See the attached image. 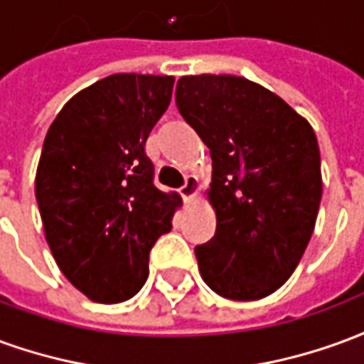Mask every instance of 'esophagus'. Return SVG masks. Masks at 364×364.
<instances>
[{
	"label": "esophagus",
	"instance_id": "esophagus-1",
	"mask_svg": "<svg viewBox=\"0 0 364 364\" xmlns=\"http://www.w3.org/2000/svg\"><path fill=\"white\" fill-rule=\"evenodd\" d=\"M179 195L183 197V200H191V198L197 195V177L195 175H187L185 185L179 189Z\"/></svg>",
	"mask_w": 364,
	"mask_h": 364
}]
</instances>
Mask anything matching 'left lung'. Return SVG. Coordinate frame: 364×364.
<instances>
[{"mask_svg":"<svg viewBox=\"0 0 364 364\" xmlns=\"http://www.w3.org/2000/svg\"><path fill=\"white\" fill-rule=\"evenodd\" d=\"M175 103L213 158L216 232L195 247L200 274L230 300L269 296L296 269L316 226L321 171L312 127L236 75H185Z\"/></svg>","mask_w":364,"mask_h":364,"instance_id":"left-lung-1","label":"left lung"}]
</instances>
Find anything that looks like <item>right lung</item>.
I'll use <instances>...</instances> for the list:
<instances>
[{
	"instance_id": "right-lung-1",
	"label": "right lung",
	"mask_w": 364,
	"mask_h": 364,
	"mask_svg": "<svg viewBox=\"0 0 364 364\" xmlns=\"http://www.w3.org/2000/svg\"><path fill=\"white\" fill-rule=\"evenodd\" d=\"M171 75L114 74L72 97L46 132L35 193L60 271L95 302L132 298L181 198L154 185L146 140Z\"/></svg>"
}]
</instances>
